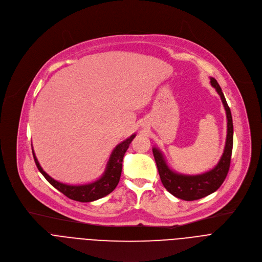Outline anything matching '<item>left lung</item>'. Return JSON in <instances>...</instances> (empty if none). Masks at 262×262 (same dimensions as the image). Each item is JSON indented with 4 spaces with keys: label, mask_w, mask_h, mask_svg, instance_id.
Returning a JSON list of instances; mask_svg holds the SVG:
<instances>
[{
    "label": "left lung",
    "mask_w": 262,
    "mask_h": 262,
    "mask_svg": "<svg viewBox=\"0 0 262 262\" xmlns=\"http://www.w3.org/2000/svg\"><path fill=\"white\" fill-rule=\"evenodd\" d=\"M210 84L219 93L224 104V107H225L227 116V137L225 149H224L223 156L219 161L217 165L213 169L203 174H179L169 168L161 150H159L156 147L152 148L154 157L158 166L162 183L170 194L185 201L198 200L215 192L222 185L224 180H225L230 167L233 147V122L231 111L216 80L210 78Z\"/></svg>",
    "instance_id": "8db88e82"
}]
</instances>
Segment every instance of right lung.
Masks as SVG:
<instances>
[{
  "label": "right lung",
  "instance_id": "1",
  "mask_svg": "<svg viewBox=\"0 0 262 262\" xmlns=\"http://www.w3.org/2000/svg\"><path fill=\"white\" fill-rule=\"evenodd\" d=\"M135 137V134L132 135L129 138H127L125 141L121 142L115 147L113 152H112L110 157L105 171L102 174V176L99 179L88 184L70 185L55 180L43 171L38 161H37L34 151L33 157L37 168H38L40 173L46 177V179L54 186V188H56L69 199L76 200L79 202H91L108 195L111 192H113L115 190L121 176L123 157Z\"/></svg>",
  "mask_w": 262,
  "mask_h": 262
}]
</instances>
